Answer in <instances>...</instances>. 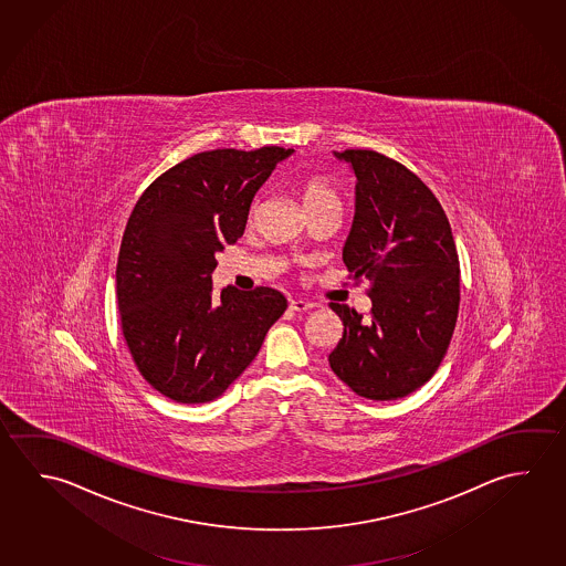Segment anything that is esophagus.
I'll return each instance as SVG.
<instances>
[{"label": "esophagus", "instance_id": "1", "mask_svg": "<svg viewBox=\"0 0 566 566\" xmlns=\"http://www.w3.org/2000/svg\"><path fill=\"white\" fill-rule=\"evenodd\" d=\"M290 307H292V310H296V312H307V310L316 307V304H314V302H310V300H302V297H297V300H290Z\"/></svg>", "mask_w": 566, "mask_h": 566}]
</instances>
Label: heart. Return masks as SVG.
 Listing matches in <instances>:
<instances>
[{
	"mask_svg": "<svg viewBox=\"0 0 566 566\" xmlns=\"http://www.w3.org/2000/svg\"><path fill=\"white\" fill-rule=\"evenodd\" d=\"M297 192H300V200H302L304 209L307 210V214L314 210L329 207V205H339V195L334 189V185L319 175H312V177L300 180Z\"/></svg>",
	"mask_w": 566,
	"mask_h": 566,
	"instance_id": "obj_1",
	"label": "heart"
}]
</instances>
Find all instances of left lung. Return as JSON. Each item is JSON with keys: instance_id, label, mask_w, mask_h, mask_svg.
<instances>
[{"instance_id": "8db88e82", "label": "left lung", "mask_w": 566, "mask_h": 566, "mask_svg": "<svg viewBox=\"0 0 566 566\" xmlns=\"http://www.w3.org/2000/svg\"><path fill=\"white\" fill-rule=\"evenodd\" d=\"M356 172V217L344 247L354 284L369 280V316L329 304L344 334L327 357L357 396L389 401L427 384L455 329L459 256L436 195L416 172L369 149L336 153Z\"/></svg>"}]
</instances>
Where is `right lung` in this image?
Segmentation results:
<instances>
[{
    "mask_svg": "<svg viewBox=\"0 0 566 566\" xmlns=\"http://www.w3.org/2000/svg\"><path fill=\"white\" fill-rule=\"evenodd\" d=\"M292 153L205 150L140 195L120 240L117 302L130 357L159 394L205 403L252 364L287 307L279 290H212L217 252L244 234L256 190Z\"/></svg>",
    "mask_w": 566,
    "mask_h": 566,
    "instance_id": "add662e5",
    "label": "right lung"
}]
</instances>
